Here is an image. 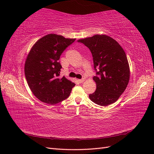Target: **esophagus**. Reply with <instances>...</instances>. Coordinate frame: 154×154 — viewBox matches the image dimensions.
<instances>
[{
    "label": "esophagus",
    "mask_w": 154,
    "mask_h": 154,
    "mask_svg": "<svg viewBox=\"0 0 154 154\" xmlns=\"http://www.w3.org/2000/svg\"><path fill=\"white\" fill-rule=\"evenodd\" d=\"M78 81H79L80 83H82L85 81V79L84 78H83V79H78Z\"/></svg>",
    "instance_id": "34e87169"
}]
</instances>
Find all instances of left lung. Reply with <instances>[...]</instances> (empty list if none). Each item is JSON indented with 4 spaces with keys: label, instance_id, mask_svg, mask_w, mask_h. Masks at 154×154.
I'll list each match as a JSON object with an SVG mask.
<instances>
[{
    "label": "left lung",
    "instance_id": "obj_1",
    "mask_svg": "<svg viewBox=\"0 0 154 154\" xmlns=\"http://www.w3.org/2000/svg\"><path fill=\"white\" fill-rule=\"evenodd\" d=\"M77 42L90 50L96 70L93 80L97 89L89 94V99L100 106L115 103L130 80V67L123 48L115 40L104 34H96Z\"/></svg>",
    "mask_w": 154,
    "mask_h": 154
}]
</instances>
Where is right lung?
<instances>
[{"label":"right lung","instance_id":"1","mask_svg":"<svg viewBox=\"0 0 154 154\" xmlns=\"http://www.w3.org/2000/svg\"><path fill=\"white\" fill-rule=\"evenodd\" d=\"M75 39L50 34L38 40L28 54L24 65L26 79L35 97L42 102L55 104L69 97L75 84L60 77L59 60Z\"/></svg>","mask_w":154,"mask_h":154}]
</instances>
